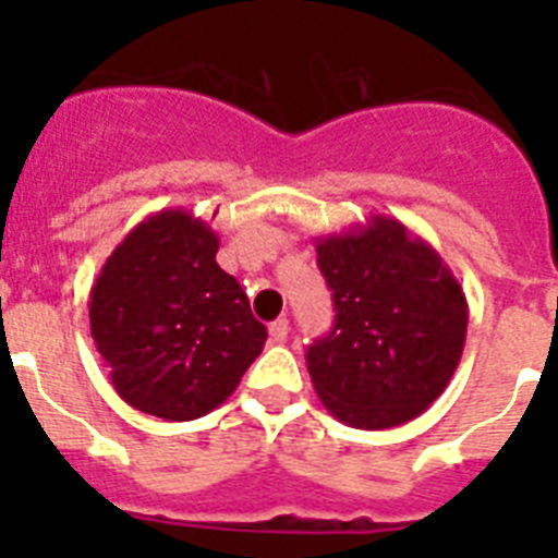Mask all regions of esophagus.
I'll list each match as a JSON object with an SVG mask.
<instances>
[{"label": "esophagus", "mask_w": 558, "mask_h": 558, "mask_svg": "<svg viewBox=\"0 0 558 558\" xmlns=\"http://www.w3.org/2000/svg\"><path fill=\"white\" fill-rule=\"evenodd\" d=\"M268 332H270V340H274V343H284V340H288V332H290L288 318H276V322L268 327Z\"/></svg>", "instance_id": "34e87169"}]
</instances>
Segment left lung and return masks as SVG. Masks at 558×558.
I'll use <instances>...</instances> for the list:
<instances>
[{"instance_id": "8db88e82", "label": "left lung", "mask_w": 558, "mask_h": 558, "mask_svg": "<svg viewBox=\"0 0 558 558\" xmlns=\"http://www.w3.org/2000/svg\"><path fill=\"white\" fill-rule=\"evenodd\" d=\"M332 290L335 324L307 349L324 408L343 425H405L450 386L466 340L470 307L445 259L399 220L315 240Z\"/></svg>"}]
</instances>
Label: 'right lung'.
Returning a JSON list of instances; mask_svg holds the SVG:
<instances>
[{
    "mask_svg": "<svg viewBox=\"0 0 558 558\" xmlns=\"http://www.w3.org/2000/svg\"><path fill=\"white\" fill-rule=\"evenodd\" d=\"M218 234L161 209L122 240L88 293L92 338L128 405L170 422L206 416L240 386L268 329L218 263Z\"/></svg>",
    "mask_w": 558,
    "mask_h": 558,
    "instance_id": "right-lung-1",
    "label": "right lung"
}]
</instances>
